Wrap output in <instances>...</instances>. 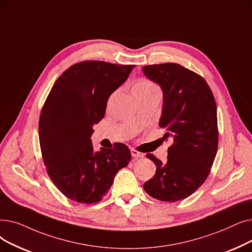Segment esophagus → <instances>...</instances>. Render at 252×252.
Segmentation results:
<instances>
[{
    "label": "esophagus",
    "mask_w": 252,
    "mask_h": 252,
    "mask_svg": "<svg viewBox=\"0 0 252 252\" xmlns=\"http://www.w3.org/2000/svg\"><path fill=\"white\" fill-rule=\"evenodd\" d=\"M130 153H132V157L136 158H144V153L139 152L138 150H136L134 148L130 149Z\"/></svg>",
    "instance_id": "34e87169"
}]
</instances>
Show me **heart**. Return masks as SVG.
Returning a JSON list of instances; mask_svg holds the SVG:
<instances>
[{
	"label": "heart",
	"mask_w": 252,
	"mask_h": 252,
	"mask_svg": "<svg viewBox=\"0 0 252 252\" xmlns=\"http://www.w3.org/2000/svg\"><path fill=\"white\" fill-rule=\"evenodd\" d=\"M158 91V86L146 78H141L137 80L133 86V94H144Z\"/></svg>",
	"instance_id": "b5f03b06"
}]
</instances>
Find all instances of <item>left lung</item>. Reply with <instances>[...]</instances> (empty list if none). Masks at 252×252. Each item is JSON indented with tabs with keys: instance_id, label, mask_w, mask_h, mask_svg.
Returning a JSON list of instances; mask_svg holds the SVG:
<instances>
[{
	"instance_id": "8db88e82",
	"label": "left lung",
	"mask_w": 252,
	"mask_h": 252,
	"mask_svg": "<svg viewBox=\"0 0 252 252\" xmlns=\"http://www.w3.org/2000/svg\"><path fill=\"white\" fill-rule=\"evenodd\" d=\"M144 75L162 91L159 126L173 144L162 163L151 153L146 157L157 172L144 183L145 191L159 201L177 202L192 194L207 179L217 152V109L206 80L181 64L144 65Z\"/></svg>"
}]
</instances>
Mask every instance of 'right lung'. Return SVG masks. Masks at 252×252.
Instances as JSON below:
<instances>
[{
  "mask_svg": "<svg viewBox=\"0 0 252 252\" xmlns=\"http://www.w3.org/2000/svg\"><path fill=\"white\" fill-rule=\"evenodd\" d=\"M134 67L85 61L71 65L52 86L39 119L40 147L51 181L70 200L100 202L116 173L128 165L127 146L94 151L91 137L109 96Z\"/></svg>",
  "mask_w": 252,
  "mask_h": 252,
  "instance_id": "1",
  "label": "right lung"
}]
</instances>
